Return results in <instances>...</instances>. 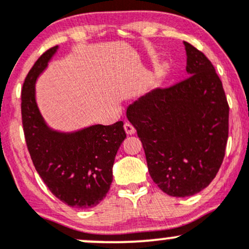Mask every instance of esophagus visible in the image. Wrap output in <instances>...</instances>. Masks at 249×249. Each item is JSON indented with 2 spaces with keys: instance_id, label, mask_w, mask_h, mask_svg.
<instances>
[{
  "instance_id": "1",
  "label": "esophagus",
  "mask_w": 249,
  "mask_h": 249,
  "mask_svg": "<svg viewBox=\"0 0 249 249\" xmlns=\"http://www.w3.org/2000/svg\"><path fill=\"white\" fill-rule=\"evenodd\" d=\"M124 130H125V132H126V134L136 133V128H134L133 125L130 124V123H125V124H124Z\"/></svg>"
}]
</instances>
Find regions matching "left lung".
Wrapping results in <instances>:
<instances>
[{
    "label": "left lung",
    "instance_id": "left-lung-1",
    "mask_svg": "<svg viewBox=\"0 0 249 249\" xmlns=\"http://www.w3.org/2000/svg\"><path fill=\"white\" fill-rule=\"evenodd\" d=\"M184 45L187 78L151 91L126 111L151 178L177 198L199 193L215 178L225 157L230 113L212 63L190 43Z\"/></svg>",
    "mask_w": 249,
    "mask_h": 249
}]
</instances>
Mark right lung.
I'll return each instance as SVG.
<instances>
[{"instance_id": "obj_1", "label": "right lung", "mask_w": 249, "mask_h": 249, "mask_svg": "<svg viewBox=\"0 0 249 249\" xmlns=\"http://www.w3.org/2000/svg\"><path fill=\"white\" fill-rule=\"evenodd\" d=\"M58 45L45 51L31 68L22 88V124L31 160L51 193L76 208L97 206L110 190L112 167L126 138L123 122L61 132L45 123L36 102V81Z\"/></svg>"}]
</instances>
